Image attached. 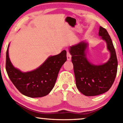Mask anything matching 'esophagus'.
<instances>
[{
    "instance_id": "1",
    "label": "esophagus",
    "mask_w": 123,
    "mask_h": 123,
    "mask_svg": "<svg viewBox=\"0 0 123 123\" xmlns=\"http://www.w3.org/2000/svg\"><path fill=\"white\" fill-rule=\"evenodd\" d=\"M67 60H68V61H70V60H71L72 56H71V55L70 54L69 52H67Z\"/></svg>"
}]
</instances>
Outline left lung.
<instances>
[{
  "instance_id": "1",
  "label": "left lung",
  "mask_w": 123,
  "mask_h": 123,
  "mask_svg": "<svg viewBox=\"0 0 123 123\" xmlns=\"http://www.w3.org/2000/svg\"><path fill=\"white\" fill-rule=\"evenodd\" d=\"M98 35L106 42L107 49L111 54L110 59L103 65H95L88 61L86 54L88 44L86 41H81L69 49L76 86L80 92L87 96H96L108 91L114 83L117 72V58L110 35L101 26Z\"/></svg>"
}]
</instances>
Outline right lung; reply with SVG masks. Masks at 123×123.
<instances>
[{
    "instance_id": "1",
    "label": "right lung",
    "mask_w": 123,
    "mask_h": 123,
    "mask_svg": "<svg viewBox=\"0 0 123 123\" xmlns=\"http://www.w3.org/2000/svg\"><path fill=\"white\" fill-rule=\"evenodd\" d=\"M9 46L6 55V70L15 86L23 95L32 98L49 94L55 84L60 68L67 60L66 50L49 56L33 71L22 72L14 67L10 60Z\"/></svg>"
}]
</instances>
